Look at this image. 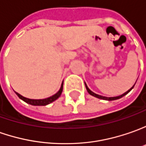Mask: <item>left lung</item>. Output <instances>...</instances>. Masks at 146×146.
Here are the masks:
<instances>
[{
  "instance_id": "left-lung-1",
  "label": "left lung",
  "mask_w": 146,
  "mask_h": 146,
  "mask_svg": "<svg viewBox=\"0 0 146 146\" xmlns=\"http://www.w3.org/2000/svg\"><path fill=\"white\" fill-rule=\"evenodd\" d=\"M136 84V83H135ZM135 84L133 85V86L132 87L131 89H129L128 91H126L125 93H123V94H121V95H119V96H116V97H105V96H102V95H99V94H97L94 93L93 91H91L90 89L88 88V86H87V85L85 83V85H86V90H87V91H88V93L90 94V95H92V96H94V97H96V98H100V99H103V100H108V101H112V100H116V99H119V98H122V97H123L124 95H126L128 93V92H130L131 90H132V89L134 87V86H135Z\"/></svg>"
}]
</instances>
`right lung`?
Returning a JSON list of instances; mask_svg holds the SVG:
<instances>
[{
	"instance_id": "right-lung-1",
	"label": "right lung",
	"mask_w": 146,
	"mask_h": 146,
	"mask_svg": "<svg viewBox=\"0 0 146 146\" xmlns=\"http://www.w3.org/2000/svg\"><path fill=\"white\" fill-rule=\"evenodd\" d=\"M62 90H63V82L61 84L60 89V90L58 91L57 93L55 94L54 95L49 97V98H43V99H31V98L23 97V96H22L21 94H19L17 92H15V93L19 97V98H21L22 100H23L24 102H26L28 104H31V105H33V106H46V105H48L49 103L54 102L55 100H56L60 96V94L62 93Z\"/></svg>"
}]
</instances>
